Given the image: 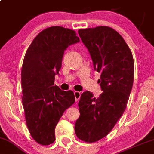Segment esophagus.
I'll return each mask as SVG.
<instances>
[{"instance_id": "34e87169", "label": "esophagus", "mask_w": 154, "mask_h": 154, "mask_svg": "<svg viewBox=\"0 0 154 154\" xmlns=\"http://www.w3.org/2000/svg\"><path fill=\"white\" fill-rule=\"evenodd\" d=\"M74 96H75V101H78V100L80 99L81 93L79 92V91H74Z\"/></svg>"}]
</instances>
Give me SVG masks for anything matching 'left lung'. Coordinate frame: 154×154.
I'll list each match as a JSON object with an SVG mask.
<instances>
[{
    "mask_svg": "<svg viewBox=\"0 0 154 154\" xmlns=\"http://www.w3.org/2000/svg\"><path fill=\"white\" fill-rule=\"evenodd\" d=\"M78 32L94 70L100 74L98 83L103 91L97 98L90 91L83 92L79 102L75 134L81 141L93 143L109 134L126 109L134 83V63L129 47L113 28L98 26Z\"/></svg>",
    "mask_w": 154,
    "mask_h": 154,
    "instance_id": "obj_1",
    "label": "left lung"
}]
</instances>
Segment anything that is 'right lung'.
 <instances>
[{
  "mask_svg": "<svg viewBox=\"0 0 154 154\" xmlns=\"http://www.w3.org/2000/svg\"><path fill=\"white\" fill-rule=\"evenodd\" d=\"M80 41L73 30L52 26L41 31L28 47L21 71L22 103L26 125L41 145L55 141V128L68 108L75 102L72 91L54 86L64 51Z\"/></svg>",
  "mask_w": 154,
  "mask_h": 154,
  "instance_id": "obj_1",
  "label": "right lung"
}]
</instances>
